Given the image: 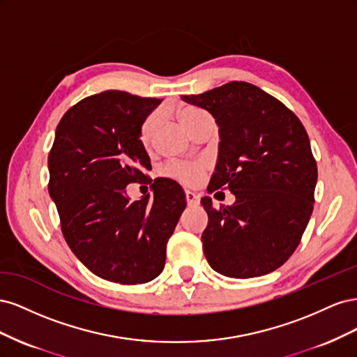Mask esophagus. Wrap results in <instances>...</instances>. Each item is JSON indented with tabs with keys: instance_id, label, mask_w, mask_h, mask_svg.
I'll use <instances>...</instances> for the list:
<instances>
[{
	"instance_id": "obj_1",
	"label": "esophagus",
	"mask_w": 357,
	"mask_h": 357,
	"mask_svg": "<svg viewBox=\"0 0 357 357\" xmlns=\"http://www.w3.org/2000/svg\"><path fill=\"white\" fill-rule=\"evenodd\" d=\"M185 195H186L188 205H197V204L199 202V197L197 195L195 192H192V190H185Z\"/></svg>"
}]
</instances>
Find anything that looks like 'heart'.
<instances>
[{"instance_id":"b5f03b06","label":"heart","mask_w":357,"mask_h":357,"mask_svg":"<svg viewBox=\"0 0 357 357\" xmlns=\"http://www.w3.org/2000/svg\"><path fill=\"white\" fill-rule=\"evenodd\" d=\"M204 114H205L204 112L195 109V107H183V109L178 112V119L183 123V126L188 129L193 122L198 121V119ZM159 122H160V113L159 112L150 113L144 119L142 128H139V142L143 144H147L158 129ZM202 171H204L202 164H193V162H174V164L164 168V174L176 180H180L183 183H188V185H193V183L198 181Z\"/></svg>"}]
</instances>
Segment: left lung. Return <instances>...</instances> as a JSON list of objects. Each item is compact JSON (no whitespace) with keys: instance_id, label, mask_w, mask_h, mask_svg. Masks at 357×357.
I'll list each match as a JSON object with an SVG mask.
<instances>
[{"instance_id":"1","label":"left lung","mask_w":357,"mask_h":357,"mask_svg":"<svg viewBox=\"0 0 357 357\" xmlns=\"http://www.w3.org/2000/svg\"><path fill=\"white\" fill-rule=\"evenodd\" d=\"M181 100L208 112L219 126L208 192L223 188L235 195L220 210L210 197L201 199L210 266L231 278L274 271L295 252L314 204L317 165L305 128L284 104L245 82Z\"/></svg>"}]
</instances>
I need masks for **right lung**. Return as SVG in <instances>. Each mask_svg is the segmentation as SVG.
Listing matches in <instances>:
<instances>
[{
  "mask_svg": "<svg viewBox=\"0 0 357 357\" xmlns=\"http://www.w3.org/2000/svg\"><path fill=\"white\" fill-rule=\"evenodd\" d=\"M159 104L122 91L88 96L63 114L49 153V195L63 238L89 271L109 282L156 278L186 208L185 192L171 178L150 185L153 197H126L129 183L147 181L152 169L139 128Z\"/></svg>",
  "mask_w": 357,
  "mask_h": 357,
  "instance_id": "right-lung-1",
  "label": "right lung"
}]
</instances>
